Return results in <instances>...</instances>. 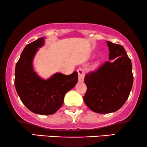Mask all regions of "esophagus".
Returning <instances> with one entry per match:
<instances>
[{
    "label": "esophagus",
    "mask_w": 147,
    "mask_h": 147,
    "mask_svg": "<svg viewBox=\"0 0 147 147\" xmlns=\"http://www.w3.org/2000/svg\"><path fill=\"white\" fill-rule=\"evenodd\" d=\"M77 72H78V77H79V81L80 82H82L84 81V76H85V73H84V70L83 68H79L77 70Z\"/></svg>",
    "instance_id": "1"
}]
</instances>
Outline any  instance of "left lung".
Wrapping results in <instances>:
<instances>
[{"instance_id":"8db88e82","label":"left lung","mask_w":147,"mask_h":147,"mask_svg":"<svg viewBox=\"0 0 147 147\" xmlns=\"http://www.w3.org/2000/svg\"><path fill=\"white\" fill-rule=\"evenodd\" d=\"M110 60L97 70L86 75L87 90L84 101L97 113L119 110L129 97L132 88V64L122 45L107 41Z\"/></svg>"}]
</instances>
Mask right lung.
I'll use <instances>...</instances> for the list:
<instances>
[{
	"label": "right lung",
	"mask_w": 147,
	"mask_h": 147,
	"mask_svg": "<svg viewBox=\"0 0 147 147\" xmlns=\"http://www.w3.org/2000/svg\"><path fill=\"white\" fill-rule=\"evenodd\" d=\"M44 42L41 37L25 46L16 63L14 84L20 99L30 111L47 115L61 107L65 93L77 83L78 74L56 73L46 80L38 77L33 70L32 61Z\"/></svg>",
	"instance_id": "add662e5"
}]
</instances>
